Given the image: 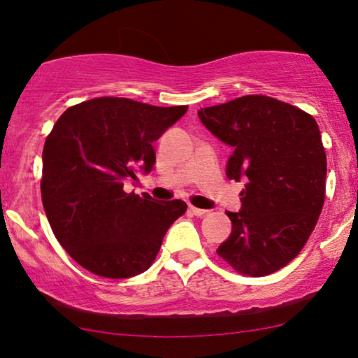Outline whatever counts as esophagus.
<instances>
[{
    "mask_svg": "<svg viewBox=\"0 0 358 358\" xmlns=\"http://www.w3.org/2000/svg\"><path fill=\"white\" fill-rule=\"evenodd\" d=\"M189 213L195 215V217H202V215L207 213V210H203V208H197V207H192V205H189Z\"/></svg>",
    "mask_w": 358,
    "mask_h": 358,
    "instance_id": "obj_1",
    "label": "esophagus"
}]
</instances>
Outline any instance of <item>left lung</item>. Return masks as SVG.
Listing matches in <instances>:
<instances>
[{
    "mask_svg": "<svg viewBox=\"0 0 358 358\" xmlns=\"http://www.w3.org/2000/svg\"><path fill=\"white\" fill-rule=\"evenodd\" d=\"M210 134L231 146L228 179L246 180L231 234L217 252L234 271L262 277L298 256L324 203L326 153L310 114L268 96H243L199 110Z\"/></svg>",
    "mask_w": 358,
    "mask_h": 358,
    "instance_id": "obj_1",
    "label": "left lung"
}]
</instances>
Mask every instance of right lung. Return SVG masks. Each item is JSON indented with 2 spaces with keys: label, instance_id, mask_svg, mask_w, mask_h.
<instances>
[{
  "label": "right lung",
  "instance_id": "1",
  "mask_svg": "<svg viewBox=\"0 0 358 358\" xmlns=\"http://www.w3.org/2000/svg\"><path fill=\"white\" fill-rule=\"evenodd\" d=\"M187 112L125 97H96L63 112L42 153V203L63 249L86 271L129 278L155 261L182 200L124 190L156 163L153 143Z\"/></svg>",
  "mask_w": 358,
  "mask_h": 358
}]
</instances>
